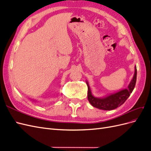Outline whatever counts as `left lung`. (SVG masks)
<instances>
[{"label":"left lung","mask_w":151,"mask_h":151,"mask_svg":"<svg viewBox=\"0 0 151 151\" xmlns=\"http://www.w3.org/2000/svg\"><path fill=\"white\" fill-rule=\"evenodd\" d=\"M136 80L137 68L135 66L133 79L130 81L127 89H122L118 91V92L109 94L102 98H96L92 94V93H91L88 81H86V84L88 88V98L89 101L93 106L100 109H103V110H111V109H115L118 106H120L122 104L124 103L127 98L130 96V94L132 93V91H133L135 88Z\"/></svg>","instance_id":"1"}]
</instances>
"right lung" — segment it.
<instances>
[{
  "label": "right lung",
  "instance_id": "right-lung-1",
  "mask_svg": "<svg viewBox=\"0 0 151 151\" xmlns=\"http://www.w3.org/2000/svg\"><path fill=\"white\" fill-rule=\"evenodd\" d=\"M34 101H35V100H34Z\"/></svg>",
  "mask_w": 151,
  "mask_h": 151
}]
</instances>
